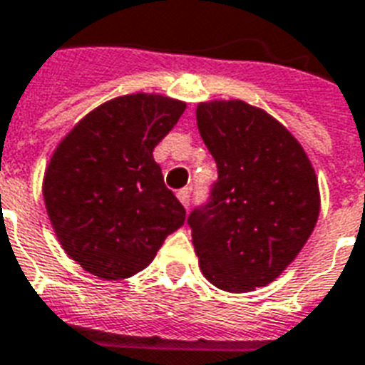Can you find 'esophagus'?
<instances>
[{"instance_id": "34e87169", "label": "esophagus", "mask_w": 365, "mask_h": 365, "mask_svg": "<svg viewBox=\"0 0 365 365\" xmlns=\"http://www.w3.org/2000/svg\"><path fill=\"white\" fill-rule=\"evenodd\" d=\"M178 199H180V202H182L185 208L189 206V200H191V195H189V189H180L178 191Z\"/></svg>"}]
</instances>
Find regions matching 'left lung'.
Listing matches in <instances>:
<instances>
[{
	"instance_id": "8db88e82",
	"label": "left lung",
	"mask_w": 365,
	"mask_h": 365,
	"mask_svg": "<svg viewBox=\"0 0 365 365\" xmlns=\"http://www.w3.org/2000/svg\"><path fill=\"white\" fill-rule=\"evenodd\" d=\"M197 126L217 165L210 200L187 217L200 271L231 294L267 286L317 225L314 168L282 123L242 100L200 102Z\"/></svg>"
}]
</instances>
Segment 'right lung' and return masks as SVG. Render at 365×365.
<instances>
[{
  "label": "right lung",
  "mask_w": 365,
  "mask_h": 365,
  "mask_svg": "<svg viewBox=\"0 0 365 365\" xmlns=\"http://www.w3.org/2000/svg\"><path fill=\"white\" fill-rule=\"evenodd\" d=\"M183 111L185 102L163 94H126L94 108L54 149L43 178L48 220L66 254L94 277L140 272L185 222L153 159Z\"/></svg>",
  "instance_id": "add662e5"
}]
</instances>
